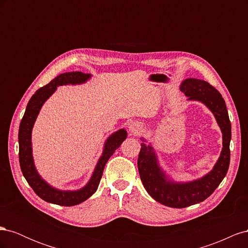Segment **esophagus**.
I'll list each match as a JSON object with an SVG mask.
<instances>
[{
  "instance_id": "1",
  "label": "esophagus",
  "mask_w": 248,
  "mask_h": 248,
  "mask_svg": "<svg viewBox=\"0 0 248 248\" xmlns=\"http://www.w3.org/2000/svg\"><path fill=\"white\" fill-rule=\"evenodd\" d=\"M129 131L133 134H140V131H141V126L140 123H137V122H133L130 124L129 126Z\"/></svg>"
}]
</instances>
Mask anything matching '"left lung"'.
Returning <instances> with one entry per match:
<instances>
[{
  "label": "left lung",
  "instance_id": "8db88e82",
  "mask_svg": "<svg viewBox=\"0 0 248 248\" xmlns=\"http://www.w3.org/2000/svg\"><path fill=\"white\" fill-rule=\"evenodd\" d=\"M180 90L188 97V100L201 101L213 112L222 132V150L211 171L194 181L180 183L168 179L151 146L140 145L138 168L142 185L155 201L170 208L188 207L211 196L226 177L231 157V122L221 94L209 82L197 78L183 80Z\"/></svg>",
  "mask_w": 248,
  "mask_h": 248
}]
</instances>
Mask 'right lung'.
Masks as SVG:
<instances>
[{"instance_id": "add662e5", "label": "right lung", "mask_w": 248, "mask_h": 248, "mask_svg": "<svg viewBox=\"0 0 248 248\" xmlns=\"http://www.w3.org/2000/svg\"><path fill=\"white\" fill-rule=\"evenodd\" d=\"M90 78H91V74H86L80 71L60 74L59 77L52 79L49 84L37 90L36 93L28 102L25 115L20 121L18 131V155L22 175H24L27 182L32 187L37 196L46 202H51V204L60 206H74L80 204V202H85L87 199L91 197L98 188L106 163L127 138V131L125 129H120L108 137L106 144H104L103 153L98 162H97V166L91 179H90V181L86 186L78 190L64 191L56 189L44 181L38 172H37L33 160L31 137L32 128L43 103L56 91L58 86L82 84V82H86Z\"/></svg>"}]
</instances>
